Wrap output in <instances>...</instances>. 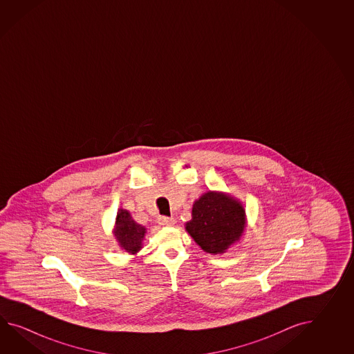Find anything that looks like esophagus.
I'll use <instances>...</instances> for the list:
<instances>
[{"label": "esophagus", "instance_id": "34e87169", "mask_svg": "<svg viewBox=\"0 0 354 354\" xmlns=\"http://www.w3.org/2000/svg\"><path fill=\"white\" fill-rule=\"evenodd\" d=\"M159 225L174 226L176 224V220L174 218H167V216H160L158 218Z\"/></svg>", "mask_w": 354, "mask_h": 354}]
</instances>
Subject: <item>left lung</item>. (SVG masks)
<instances>
[{"instance_id": "8db88e82", "label": "left lung", "mask_w": 354, "mask_h": 354, "mask_svg": "<svg viewBox=\"0 0 354 354\" xmlns=\"http://www.w3.org/2000/svg\"><path fill=\"white\" fill-rule=\"evenodd\" d=\"M247 226L243 203L218 191H207L192 206V218L185 229L203 252L223 254L241 241Z\"/></svg>"}]
</instances>
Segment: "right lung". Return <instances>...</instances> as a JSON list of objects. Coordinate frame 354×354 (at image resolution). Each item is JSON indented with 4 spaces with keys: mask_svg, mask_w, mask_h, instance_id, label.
<instances>
[{
    "mask_svg": "<svg viewBox=\"0 0 354 354\" xmlns=\"http://www.w3.org/2000/svg\"><path fill=\"white\" fill-rule=\"evenodd\" d=\"M145 233V226L138 224L128 210H118L113 234L121 249L128 252L129 254H136L143 248Z\"/></svg>",
    "mask_w": 354,
    "mask_h": 354,
    "instance_id": "obj_1",
    "label": "right lung"
}]
</instances>
